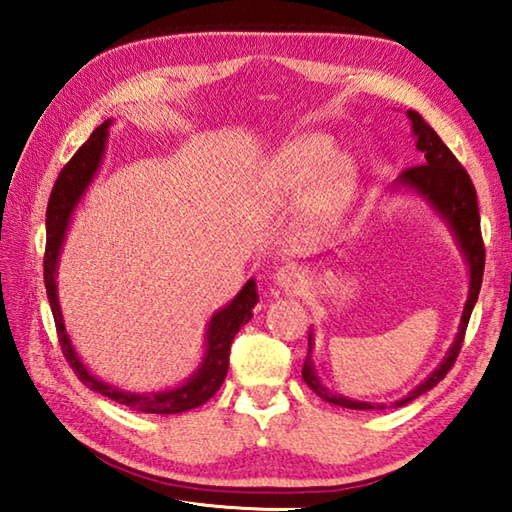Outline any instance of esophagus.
<instances>
[{"instance_id": "obj_1", "label": "esophagus", "mask_w": 512, "mask_h": 512, "mask_svg": "<svg viewBox=\"0 0 512 512\" xmlns=\"http://www.w3.org/2000/svg\"><path fill=\"white\" fill-rule=\"evenodd\" d=\"M273 280H275L277 287L284 289V291H289V293H300V291L307 289V273H305V268H300L296 264L282 266L280 271L275 273Z\"/></svg>"}]
</instances>
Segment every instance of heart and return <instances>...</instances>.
Masks as SVG:
<instances>
[{
  "instance_id": "heart-1",
  "label": "heart",
  "mask_w": 512,
  "mask_h": 512,
  "mask_svg": "<svg viewBox=\"0 0 512 512\" xmlns=\"http://www.w3.org/2000/svg\"><path fill=\"white\" fill-rule=\"evenodd\" d=\"M357 189V167L323 135L289 142L266 169L264 198L271 210L309 205L318 221H334Z\"/></svg>"
}]
</instances>
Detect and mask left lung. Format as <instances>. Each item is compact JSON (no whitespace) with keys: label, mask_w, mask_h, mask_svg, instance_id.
<instances>
[{"label":"left lung","mask_w":512,"mask_h":512,"mask_svg":"<svg viewBox=\"0 0 512 512\" xmlns=\"http://www.w3.org/2000/svg\"><path fill=\"white\" fill-rule=\"evenodd\" d=\"M411 119L413 135H415V149L422 155V164H415V167L404 169L400 178L395 180L397 187H409L415 194H420L424 201H427L433 210H436L443 219L447 221L449 230L454 232L458 241V248L463 250L467 259V266H470V293H467V302L461 316V325H458V334L449 348L447 357L443 363L431 372V375L422 381L418 388L397 400L393 406H404L413 402L415 397L422 393L431 391L433 386L438 384L440 379L452 370L454 361L461 352V345L465 339V329L470 323L472 309L476 305V298H479L481 291V280H483V264H485V248H483V237H481V219H479V203H476V189L472 185L467 171L461 167V162L456 160V155L447 149L445 142L440 140L438 133L424 121L418 112L409 110L406 112ZM311 352H314V336L309 332V350L305 366H302V379L307 381V386L314 391L318 397H323L325 402L343 406V409H357V411H370V409H386V404H370V402H357L350 400V397H343L339 393H332L329 388L323 386V381L318 379L314 370V361H311Z\"/></svg>","instance_id":"8db88e82"}]
</instances>
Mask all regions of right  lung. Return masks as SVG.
Here are the masks:
<instances>
[{"instance_id":"1","label":"right lung","mask_w":512,"mask_h":512,"mask_svg":"<svg viewBox=\"0 0 512 512\" xmlns=\"http://www.w3.org/2000/svg\"><path fill=\"white\" fill-rule=\"evenodd\" d=\"M112 119H106L99 128H94L90 140L85 142L79 151L74 153V158L69 160L63 171L58 173L56 185L51 189L49 205H47V246H45V287H47V298L51 314H54L56 332H58V343L60 350H63L65 359L72 370L79 375L85 386L92 388L94 393H101L115 400L119 404L128 406V409L142 411V413H158V415H169V413H183L189 409H196V406L205 404L210 397L219 391L225 372H228L230 363V345L235 341V334L244 327L250 318H253V307L257 305V284L255 280H248L246 287L241 289L235 300L230 305L216 311L212 316L210 325H207V348L203 363L198 366L189 381L180 384L171 391L162 393H126L119 391V388H112L110 384H103L92 372L83 366L79 354L74 352V345L69 341L65 332L63 314H60L58 305V293H56V268H58V255L60 248H63V241L67 235V225L72 214L76 210V203L81 201L85 189L92 183L94 173H97L103 151H106V140H108V126Z\"/></svg>"}]
</instances>
